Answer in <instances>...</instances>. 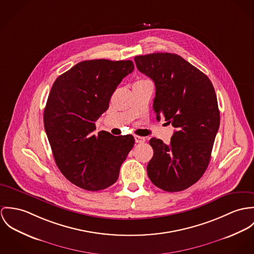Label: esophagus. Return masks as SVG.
<instances>
[{
    "label": "esophagus",
    "mask_w": 254,
    "mask_h": 254,
    "mask_svg": "<svg viewBox=\"0 0 254 254\" xmlns=\"http://www.w3.org/2000/svg\"><path fill=\"white\" fill-rule=\"evenodd\" d=\"M134 140L136 143H144L145 142V138L142 136H138V135H134Z\"/></svg>",
    "instance_id": "obj_1"
}]
</instances>
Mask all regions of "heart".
I'll use <instances>...</instances> for the list:
<instances>
[{
	"label": "heart",
	"mask_w": 254,
	"mask_h": 254,
	"mask_svg": "<svg viewBox=\"0 0 254 254\" xmlns=\"http://www.w3.org/2000/svg\"><path fill=\"white\" fill-rule=\"evenodd\" d=\"M147 80H140V81H138V82H146Z\"/></svg>",
	"instance_id": "obj_1"
}]
</instances>
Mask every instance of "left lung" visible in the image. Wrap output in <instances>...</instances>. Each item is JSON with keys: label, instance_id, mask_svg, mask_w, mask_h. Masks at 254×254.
<instances>
[{"label": "left lung", "instance_id": "1", "mask_svg": "<svg viewBox=\"0 0 254 254\" xmlns=\"http://www.w3.org/2000/svg\"><path fill=\"white\" fill-rule=\"evenodd\" d=\"M137 69L156 85L153 109L175 127L167 145L151 138L153 158L147 166L150 180L167 192L183 191L202 176L209 164L220 125L214 87L206 75L175 54L134 57Z\"/></svg>", "mask_w": 254, "mask_h": 254}]
</instances>
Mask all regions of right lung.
Listing matches in <instances>:
<instances>
[{"label": "right lung", "mask_w": 254, "mask_h": 254, "mask_svg": "<svg viewBox=\"0 0 254 254\" xmlns=\"http://www.w3.org/2000/svg\"><path fill=\"white\" fill-rule=\"evenodd\" d=\"M133 69L130 60H85L60 75L51 89L45 129L58 169L82 189L99 191L113 185L134 145L131 134L114 136L104 130L94 134L95 122Z\"/></svg>", "instance_id": "obj_1"}]
</instances>
